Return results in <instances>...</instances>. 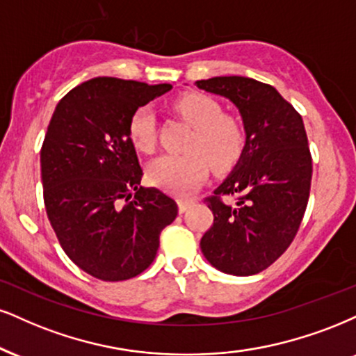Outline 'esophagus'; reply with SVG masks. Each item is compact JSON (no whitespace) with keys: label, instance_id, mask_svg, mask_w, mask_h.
<instances>
[{"label":"esophagus","instance_id":"34e87169","mask_svg":"<svg viewBox=\"0 0 356 356\" xmlns=\"http://www.w3.org/2000/svg\"><path fill=\"white\" fill-rule=\"evenodd\" d=\"M179 213H186L195 204V200H179Z\"/></svg>","mask_w":356,"mask_h":356}]
</instances>
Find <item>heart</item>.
Returning a JSON list of instances; mask_svg holds the SVG:
<instances>
[{
  "instance_id": "obj_1",
  "label": "heart",
  "mask_w": 356,
  "mask_h": 356,
  "mask_svg": "<svg viewBox=\"0 0 356 356\" xmlns=\"http://www.w3.org/2000/svg\"><path fill=\"white\" fill-rule=\"evenodd\" d=\"M175 107L195 127L186 147L190 153L158 156L148 166V178L153 185L173 195L186 196L208 177L209 161L221 170L239 160L245 145V130L238 118L222 113L221 104L211 95L200 92L181 95ZM129 138L140 152L155 148L156 120L152 105H142L131 113Z\"/></svg>"
}]
</instances>
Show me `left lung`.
<instances>
[{"label":"left lung","instance_id":"obj_1","mask_svg":"<svg viewBox=\"0 0 356 356\" xmlns=\"http://www.w3.org/2000/svg\"><path fill=\"white\" fill-rule=\"evenodd\" d=\"M196 86L229 99L245 130L234 171L204 200L214 221L201 238V251L226 274H257L291 245L309 203L312 155L304 122L264 82L227 76L196 81ZM225 195H234L236 204L226 205Z\"/></svg>","mask_w":356,"mask_h":356}]
</instances>
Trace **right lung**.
Returning <instances> with one entry per match:
<instances>
[{"mask_svg": "<svg viewBox=\"0 0 356 356\" xmlns=\"http://www.w3.org/2000/svg\"><path fill=\"white\" fill-rule=\"evenodd\" d=\"M170 89L95 77L67 92L52 113L41 148L44 206L60 248L92 277L142 274L177 218V201L140 186L129 138L131 113Z\"/></svg>", "mask_w": 356, "mask_h": 356, "instance_id": "1", "label": "right lung"}]
</instances>
